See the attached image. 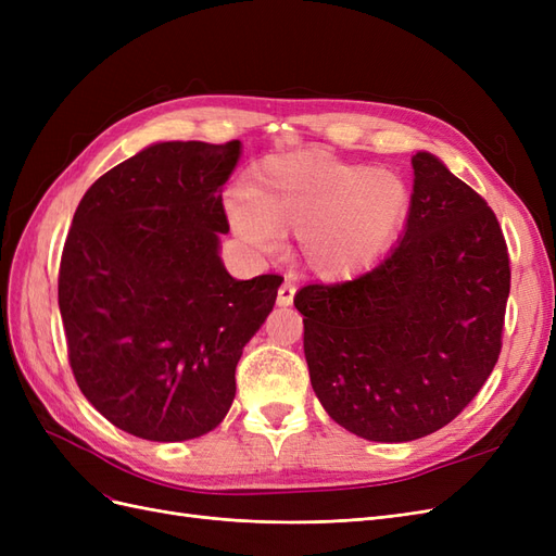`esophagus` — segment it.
I'll return each mask as SVG.
<instances>
[{"label":"esophagus","instance_id":"1","mask_svg":"<svg viewBox=\"0 0 556 556\" xmlns=\"http://www.w3.org/2000/svg\"><path fill=\"white\" fill-rule=\"evenodd\" d=\"M294 292H296V285L290 282V280H285L280 285V290H278V306H292Z\"/></svg>","mask_w":556,"mask_h":556}]
</instances>
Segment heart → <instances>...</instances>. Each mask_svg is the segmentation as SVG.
<instances>
[{"label": "heart", "mask_w": 556, "mask_h": 556, "mask_svg": "<svg viewBox=\"0 0 556 556\" xmlns=\"http://www.w3.org/2000/svg\"><path fill=\"white\" fill-rule=\"evenodd\" d=\"M410 211L406 180L387 169L319 153L264 162L248 192L227 199L229 225L262 255H276L282 231L299 233L301 255L323 278H348L371 266Z\"/></svg>", "instance_id": "1"}]
</instances>
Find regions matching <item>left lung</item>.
Wrapping results in <instances>:
<instances>
[{"mask_svg":"<svg viewBox=\"0 0 556 556\" xmlns=\"http://www.w3.org/2000/svg\"><path fill=\"white\" fill-rule=\"evenodd\" d=\"M406 231L374 271L294 296L311 384L366 441L443 429L494 371L510 257L486 201L429 153L413 155Z\"/></svg>","mask_w":556,"mask_h":556,"instance_id":"left-lung-1","label":"left lung"}]
</instances>
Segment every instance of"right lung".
<instances>
[{"label":"right lung","mask_w":556,"mask_h":556,"mask_svg":"<svg viewBox=\"0 0 556 556\" xmlns=\"http://www.w3.org/2000/svg\"><path fill=\"white\" fill-rule=\"evenodd\" d=\"M241 143H155L83 194L58 301L80 392L111 425L174 443L223 422L243 345L276 304V274L237 280L217 255L223 185Z\"/></svg>","instance_id":"add662e5"}]
</instances>
